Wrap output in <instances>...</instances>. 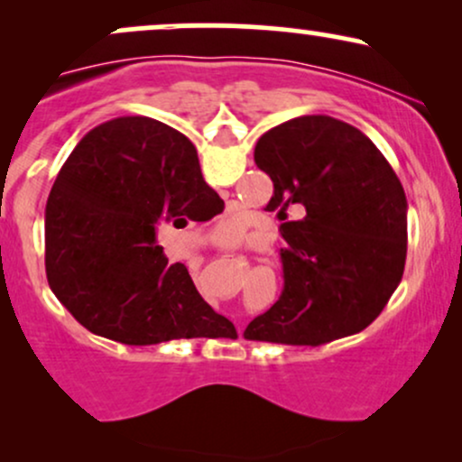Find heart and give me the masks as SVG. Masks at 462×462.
Here are the masks:
<instances>
[{"label": "heart", "mask_w": 462, "mask_h": 462, "mask_svg": "<svg viewBox=\"0 0 462 462\" xmlns=\"http://www.w3.org/2000/svg\"><path fill=\"white\" fill-rule=\"evenodd\" d=\"M224 236L226 238H235L238 235V226L235 224V221H227V224H224Z\"/></svg>", "instance_id": "heart-1"}]
</instances>
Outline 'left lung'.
<instances>
[{"mask_svg":"<svg viewBox=\"0 0 462 462\" xmlns=\"http://www.w3.org/2000/svg\"><path fill=\"white\" fill-rule=\"evenodd\" d=\"M273 182L269 213L307 215L280 226L284 289L243 332L249 341L323 346L383 312L406 263V195L378 147L326 115L275 125L254 150Z\"/></svg>","mask_w":462,"mask_h":462,"instance_id":"1","label":"left lung"}]
</instances>
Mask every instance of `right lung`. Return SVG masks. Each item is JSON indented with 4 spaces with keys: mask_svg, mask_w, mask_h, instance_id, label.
I'll return each mask as SVG.
<instances>
[{
    "mask_svg": "<svg viewBox=\"0 0 462 462\" xmlns=\"http://www.w3.org/2000/svg\"><path fill=\"white\" fill-rule=\"evenodd\" d=\"M221 210L187 136L150 116L106 121L69 153L47 198L51 291L87 330L124 346L236 337L187 267L156 245L158 224L182 227Z\"/></svg>",
    "mask_w": 462,
    "mask_h": 462,
    "instance_id": "right-lung-1",
    "label": "right lung"
}]
</instances>
